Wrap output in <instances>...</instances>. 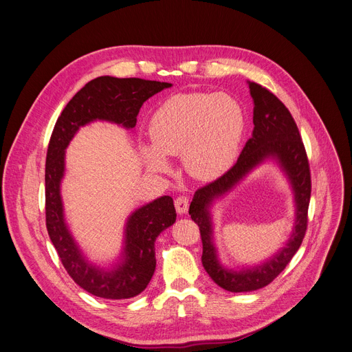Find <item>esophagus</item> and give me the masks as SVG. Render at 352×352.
<instances>
[{
	"instance_id": "34e87169",
	"label": "esophagus",
	"mask_w": 352,
	"mask_h": 352,
	"mask_svg": "<svg viewBox=\"0 0 352 352\" xmlns=\"http://www.w3.org/2000/svg\"><path fill=\"white\" fill-rule=\"evenodd\" d=\"M175 207H176V211L179 214H184L187 212L188 210V199L186 196H179L176 200H175Z\"/></svg>"
}]
</instances>
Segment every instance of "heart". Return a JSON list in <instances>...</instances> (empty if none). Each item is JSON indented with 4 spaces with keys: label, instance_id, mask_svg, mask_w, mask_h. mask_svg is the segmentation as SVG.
<instances>
[{
    "label": "heart",
    "instance_id": "heart-1",
    "mask_svg": "<svg viewBox=\"0 0 352 352\" xmlns=\"http://www.w3.org/2000/svg\"><path fill=\"white\" fill-rule=\"evenodd\" d=\"M244 116L226 94L180 93L162 102L151 120L153 146L142 155L152 170H165L164 156L182 155L186 170L211 180L231 166L238 152Z\"/></svg>",
    "mask_w": 352,
    "mask_h": 352
}]
</instances>
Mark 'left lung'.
Here are the masks:
<instances>
[{"label": "left lung", "instance_id": "1", "mask_svg": "<svg viewBox=\"0 0 352 352\" xmlns=\"http://www.w3.org/2000/svg\"><path fill=\"white\" fill-rule=\"evenodd\" d=\"M254 100V131L235 165L223 176L197 188L188 208L192 220L200 228L203 242L201 262L206 272L220 287L239 293L261 289L272 282L300 248L307 230V211L311 193V176L307 153L290 111L286 105L267 89L250 82ZM276 158L288 175L295 192L296 223L287 245L267 263L251 270L232 271L224 268L217 258L212 244V226L208 208L214 198L230 188L261 161Z\"/></svg>", "mask_w": 352, "mask_h": 352}]
</instances>
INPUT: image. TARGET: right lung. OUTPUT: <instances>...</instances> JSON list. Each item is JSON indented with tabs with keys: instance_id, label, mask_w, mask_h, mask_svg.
Returning a JSON list of instances; mask_svg holds the SVG:
<instances>
[{
	"instance_id": "add662e5",
	"label": "right lung",
	"mask_w": 352,
	"mask_h": 352,
	"mask_svg": "<svg viewBox=\"0 0 352 352\" xmlns=\"http://www.w3.org/2000/svg\"><path fill=\"white\" fill-rule=\"evenodd\" d=\"M170 86V83L137 77H97L67 102L52 132L45 168L47 234L69 276L80 287L102 299H129L146 289L156 267L155 241L176 221L173 199L164 196L135 210L125 227L122 262L111 270L94 266L78 250L65 223L60 197L65 149L80 126L96 120L133 128L142 104Z\"/></svg>"
}]
</instances>
